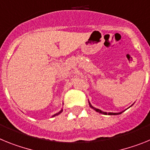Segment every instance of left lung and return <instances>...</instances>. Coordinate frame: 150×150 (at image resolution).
<instances>
[{
  "label": "left lung",
  "instance_id": "left-lung-1",
  "mask_svg": "<svg viewBox=\"0 0 150 150\" xmlns=\"http://www.w3.org/2000/svg\"><path fill=\"white\" fill-rule=\"evenodd\" d=\"M88 103H89V106H91V108H92V109H94L95 111L97 112L101 113V114L109 115H119V114H121V113H122L124 112V111H122V112H103V111H102V110H100V109H97V108L93 107V106H92V105H91V103H90L89 100H88ZM132 105H133V104H132ZM132 105H131V106H132ZM131 106H130V107H131Z\"/></svg>",
  "mask_w": 150,
  "mask_h": 150
}]
</instances>
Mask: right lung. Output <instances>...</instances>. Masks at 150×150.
<instances>
[{
    "label": "right lung",
    "instance_id": "obj_1",
    "mask_svg": "<svg viewBox=\"0 0 150 150\" xmlns=\"http://www.w3.org/2000/svg\"><path fill=\"white\" fill-rule=\"evenodd\" d=\"M62 112V109H61V110H60V111L59 112H57V113H56V114H54V115H53V116H52V117H54V116H56V115H59V114H60V113Z\"/></svg>",
    "mask_w": 150,
    "mask_h": 150
}]
</instances>
